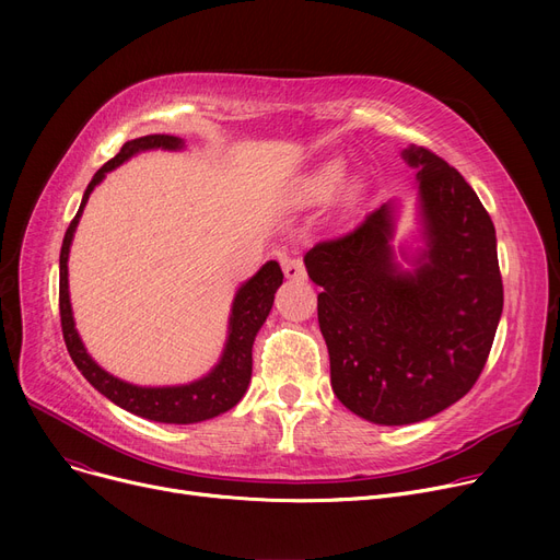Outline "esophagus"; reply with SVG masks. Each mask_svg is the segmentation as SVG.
Instances as JSON below:
<instances>
[{"mask_svg":"<svg viewBox=\"0 0 560 560\" xmlns=\"http://www.w3.org/2000/svg\"><path fill=\"white\" fill-rule=\"evenodd\" d=\"M283 275L292 281H306L308 275H306V265L302 258H288L283 260Z\"/></svg>","mask_w":560,"mask_h":560,"instance_id":"obj_1","label":"esophagus"}]
</instances>
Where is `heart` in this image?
Segmentation results:
<instances>
[{
  "label": "heart",
  "instance_id": "heart-1",
  "mask_svg": "<svg viewBox=\"0 0 560 560\" xmlns=\"http://www.w3.org/2000/svg\"><path fill=\"white\" fill-rule=\"evenodd\" d=\"M342 176H345V170L340 163H327L325 167H319L308 182V197L313 201L329 199L342 184Z\"/></svg>",
  "mask_w": 560,
  "mask_h": 560
}]
</instances>
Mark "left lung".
Segmentation results:
<instances>
[{"mask_svg":"<svg viewBox=\"0 0 560 560\" xmlns=\"http://www.w3.org/2000/svg\"><path fill=\"white\" fill-rule=\"evenodd\" d=\"M418 167L427 249L399 272L390 203L306 256L331 388L374 424L422 422L472 390L504 308L494 224L460 172L427 147H408Z\"/></svg>","mask_w":560,"mask_h":560,"instance_id":"left-lung-1","label":"left lung"}]
</instances>
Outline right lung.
I'll return each mask as SVG.
<instances>
[{
  "mask_svg": "<svg viewBox=\"0 0 560 560\" xmlns=\"http://www.w3.org/2000/svg\"><path fill=\"white\" fill-rule=\"evenodd\" d=\"M184 142L176 136L154 133L142 136L136 140H129L122 144V150L117 152L108 163H104L93 182L88 184L79 211L74 220L70 222L63 247H61V281H58V311H61V329L63 340L70 351V357L79 372L91 381V386L97 388L104 397H108L113 404L129 410L133 416L165 422V424H192L201 420H211L224 410L238 404L249 386L252 378V345L262 327L265 317L270 315L275 292L283 281V272L277 260H268L262 268L238 290V295L233 300L231 319H229V340L224 347V354L220 363L206 374L203 378L195 381L188 386H172V388H140L131 386L127 381L115 378L113 374L104 372L83 349V342L74 329L72 308H70V292H68V254L72 245V235L79 224L81 211L91 197L93 188L104 179L106 172L125 163L129 156L154 150V147H163V150H179Z\"/></svg>",
  "mask_w": 560,
  "mask_h": 560,
  "instance_id": "obj_1",
  "label": "right lung"
}]
</instances>
